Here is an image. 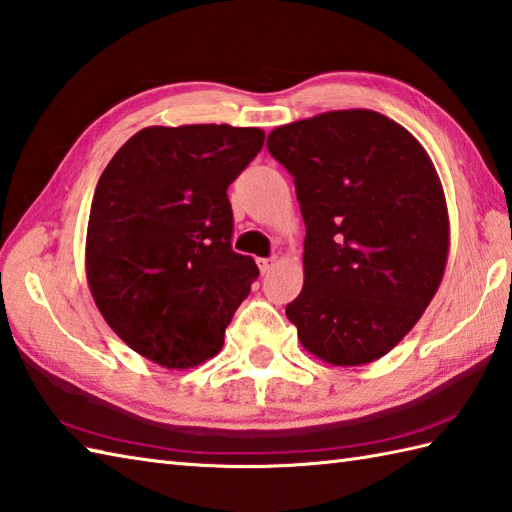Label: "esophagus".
<instances>
[{
	"mask_svg": "<svg viewBox=\"0 0 512 512\" xmlns=\"http://www.w3.org/2000/svg\"><path fill=\"white\" fill-rule=\"evenodd\" d=\"M277 264V257H268V259H257V266H259V270H262V275H266V273H270V270H273V266Z\"/></svg>",
	"mask_w": 512,
	"mask_h": 512,
	"instance_id": "34e87169",
	"label": "esophagus"
}]
</instances>
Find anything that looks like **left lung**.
<instances>
[{"instance_id":"left-lung-1","label":"left lung","mask_w":512,"mask_h":512,"mask_svg":"<svg viewBox=\"0 0 512 512\" xmlns=\"http://www.w3.org/2000/svg\"><path fill=\"white\" fill-rule=\"evenodd\" d=\"M266 147L295 178L306 222L303 288L286 317L325 363L376 361L418 323L447 268L436 167L405 127L372 110L281 125Z\"/></svg>"}]
</instances>
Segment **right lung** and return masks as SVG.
Wrapping results in <instances>:
<instances>
[{
  "label": "right lung",
  "mask_w": 512,
  "mask_h": 512,
  "mask_svg": "<svg viewBox=\"0 0 512 512\" xmlns=\"http://www.w3.org/2000/svg\"><path fill=\"white\" fill-rule=\"evenodd\" d=\"M257 127H145L96 184L85 275L107 325L140 356L189 369L215 356L259 268L231 248L226 189L264 147Z\"/></svg>",
  "instance_id": "right-lung-1"
}]
</instances>
